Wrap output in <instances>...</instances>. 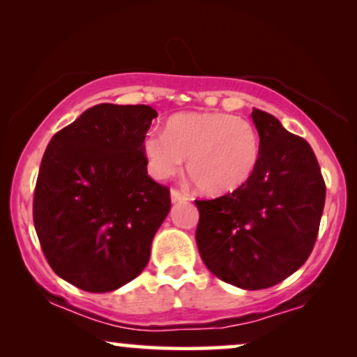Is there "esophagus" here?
<instances>
[{
	"label": "esophagus",
	"mask_w": 357,
	"mask_h": 357,
	"mask_svg": "<svg viewBox=\"0 0 357 357\" xmlns=\"http://www.w3.org/2000/svg\"><path fill=\"white\" fill-rule=\"evenodd\" d=\"M170 199H172V203L187 202V199H188V195H185V193H182V192H178V190L172 188V190H170Z\"/></svg>",
	"instance_id": "esophagus-1"
}]
</instances>
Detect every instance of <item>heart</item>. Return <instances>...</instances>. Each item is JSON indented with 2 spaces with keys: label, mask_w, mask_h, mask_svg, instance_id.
<instances>
[{
  "label": "heart",
  "mask_w": 357,
  "mask_h": 357,
  "mask_svg": "<svg viewBox=\"0 0 357 357\" xmlns=\"http://www.w3.org/2000/svg\"><path fill=\"white\" fill-rule=\"evenodd\" d=\"M149 172L169 178L187 170L209 197H222L243 187L260 160V136L250 121L221 112L172 115L164 131H149L143 143Z\"/></svg>",
  "instance_id": "obj_1"
}]
</instances>
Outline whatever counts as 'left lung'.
Instances as JSON below:
<instances>
[{
	"instance_id": "left-lung-1",
	"label": "left lung",
	"mask_w": 357,
	"mask_h": 357,
	"mask_svg": "<svg viewBox=\"0 0 357 357\" xmlns=\"http://www.w3.org/2000/svg\"><path fill=\"white\" fill-rule=\"evenodd\" d=\"M260 160L236 192L197 199L198 252L209 271L241 289H266L299 270L314 248L325 206L320 165L304 138L253 109Z\"/></svg>"
}]
</instances>
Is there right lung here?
I'll return each mask as SVG.
<instances>
[{"mask_svg":"<svg viewBox=\"0 0 357 357\" xmlns=\"http://www.w3.org/2000/svg\"><path fill=\"white\" fill-rule=\"evenodd\" d=\"M149 105L99 104L48 143L33 193V226L48 265L87 292L135 280L170 211V192L148 175Z\"/></svg>","mask_w":357,"mask_h":357,"instance_id":"right-lung-1","label":"right lung"}]
</instances>
